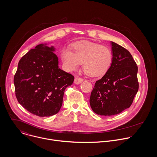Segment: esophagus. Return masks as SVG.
<instances>
[{
	"label": "esophagus",
	"mask_w": 157,
	"mask_h": 157,
	"mask_svg": "<svg viewBox=\"0 0 157 157\" xmlns=\"http://www.w3.org/2000/svg\"><path fill=\"white\" fill-rule=\"evenodd\" d=\"M82 81H83V79H82L81 78H79V77H76L75 79V81H74V82L76 84H79Z\"/></svg>",
	"instance_id": "34e87169"
}]
</instances>
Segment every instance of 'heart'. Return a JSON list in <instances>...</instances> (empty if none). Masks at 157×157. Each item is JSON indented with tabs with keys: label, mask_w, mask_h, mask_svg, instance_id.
I'll return each instance as SVG.
<instances>
[{
	"label": "heart",
	"mask_w": 157,
	"mask_h": 157,
	"mask_svg": "<svg viewBox=\"0 0 157 157\" xmlns=\"http://www.w3.org/2000/svg\"><path fill=\"white\" fill-rule=\"evenodd\" d=\"M61 58L67 70H73L82 63V69L86 74L98 76L105 74L113 60L111 50L99 44L84 41L75 44L73 52L64 48Z\"/></svg>",
	"instance_id": "obj_1"
}]
</instances>
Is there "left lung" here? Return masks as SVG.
Masks as SVG:
<instances>
[{
    "label": "left lung",
    "mask_w": 157,
    "mask_h": 157,
    "mask_svg": "<svg viewBox=\"0 0 157 157\" xmlns=\"http://www.w3.org/2000/svg\"><path fill=\"white\" fill-rule=\"evenodd\" d=\"M113 63L105 75L97 81L91 94V107L98 115L120 114L130 107L139 90L138 67L130 52L111 41Z\"/></svg>",
    "instance_id": "8db88e82"
}]
</instances>
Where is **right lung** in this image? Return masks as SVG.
I'll return each instance as SVG.
<instances>
[{
	"label": "right lung",
	"mask_w": 157,
	"mask_h": 157,
	"mask_svg": "<svg viewBox=\"0 0 157 157\" xmlns=\"http://www.w3.org/2000/svg\"><path fill=\"white\" fill-rule=\"evenodd\" d=\"M55 48L40 44L20 59L14 76L18 102L30 113L49 117L60 110L66 88L74 76L59 68Z\"/></svg>",
	"instance_id": "right-lung-1"
}]
</instances>
